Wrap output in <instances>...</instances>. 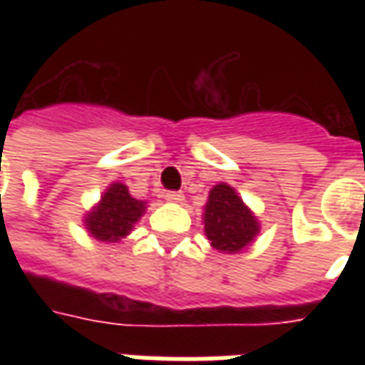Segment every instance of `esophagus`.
Here are the masks:
<instances>
[{
    "instance_id": "34e87169",
    "label": "esophagus",
    "mask_w": 365,
    "mask_h": 365,
    "mask_svg": "<svg viewBox=\"0 0 365 365\" xmlns=\"http://www.w3.org/2000/svg\"><path fill=\"white\" fill-rule=\"evenodd\" d=\"M164 197H166L170 203H182L183 193L182 191H166V195H164Z\"/></svg>"
}]
</instances>
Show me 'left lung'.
Masks as SVG:
<instances>
[{
  "mask_svg": "<svg viewBox=\"0 0 365 365\" xmlns=\"http://www.w3.org/2000/svg\"><path fill=\"white\" fill-rule=\"evenodd\" d=\"M205 235L219 252L237 254L258 235V222L237 191L227 183L215 185L205 205Z\"/></svg>",
  "mask_w": 365,
  "mask_h": 365,
  "instance_id": "obj_1",
  "label": "left lung"
}]
</instances>
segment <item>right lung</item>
Wrapping results in <instances>:
<instances>
[{
  "label": "right lung",
  "instance_id": "right-lung-1",
  "mask_svg": "<svg viewBox=\"0 0 365 365\" xmlns=\"http://www.w3.org/2000/svg\"><path fill=\"white\" fill-rule=\"evenodd\" d=\"M144 213V201L130 197L127 185L113 183L105 191L101 203L86 217V227L97 240L103 242H117L127 237L133 225Z\"/></svg>",
  "mask_w": 365,
  "mask_h": 365
}]
</instances>
